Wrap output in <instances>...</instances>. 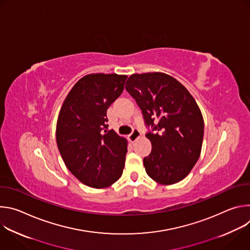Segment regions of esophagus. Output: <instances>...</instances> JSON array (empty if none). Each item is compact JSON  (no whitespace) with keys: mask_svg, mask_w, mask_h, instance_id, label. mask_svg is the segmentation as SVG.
Here are the masks:
<instances>
[{"mask_svg":"<svg viewBox=\"0 0 250 250\" xmlns=\"http://www.w3.org/2000/svg\"><path fill=\"white\" fill-rule=\"evenodd\" d=\"M141 135V133H140V131L137 129V128H134L133 130H132V132L128 135V138H129V141L130 142H134L139 136Z\"/></svg>","mask_w":250,"mask_h":250,"instance_id":"esophagus-1","label":"esophagus"}]
</instances>
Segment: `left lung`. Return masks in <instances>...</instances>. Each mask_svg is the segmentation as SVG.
Masks as SVG:
<instances>
[{
    "label": "left lung",
    "instance_id": "left-lung-1",
    "mask_svg": "<svg viewBox=\"0 0 250 250\" xmlns=\"http://www.w3.org/2000/svg\"><path fill=\"white\" fill-rule=\"evenodd\" d=\"M125 89L153 127L146 135L152 146L144 159L147 175L162 185L182 181L198 161L203 145L204 119L195 99L179 81L162 72L132 74Z\"/></svg>",
    "mask_w": 250,
    "mask_h": 250
}]
</instances>
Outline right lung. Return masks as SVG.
<instances>
[{"instance_id":"obj_1","label":"right lung","mask_w":250,"mask_h":250,"mask_svg":"<svg viewBox=\"0 0 250 250\" xmlns=\"http://www.w3.org/2000/svg\"><path fill=\"white\" fill-rule=\"evenodd\" d=\"M126 75L94 73L70 90L56 124V142L68 168L83 184L96 189L117 182L125 167L127 140L106 130V110L123 93Z\"/></svg>"}]
</instances>
